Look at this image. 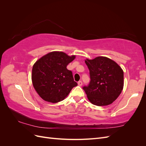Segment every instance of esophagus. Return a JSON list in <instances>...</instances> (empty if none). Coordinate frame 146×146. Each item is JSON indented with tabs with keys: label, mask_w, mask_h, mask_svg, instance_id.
Masks as SVG:
<instances>
[{
	"label": "esophagus",
	"mask_w": 146,
	"mask_h": 146,
	"mask_svg": "<svg viewBox=\"0 0 146 146\" xmlns=\"http://www.w3.org/2000/svg\"><path fill=\"white\" fill-rule=\"evenodd\" d=\"M78 86H81L83 85L82 82V81H78Z\"/></svg>",
	"instance_id": "1"
}]
</instances>
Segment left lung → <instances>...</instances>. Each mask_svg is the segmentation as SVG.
<instances>
[{
  "label": "left lung",
  "instance_id": "8db88e82",
  "mask_svg": "<svg viewBox=\"0 0 146 146\" xmlns=\"http://www.w3.org/2000/svg\"><path fill=\"white\" fill-rule=\"evenodd\" d=\"M90 70V82L83 87L88 99L97 106L112 104L120 95L123 86V72L115 61L98 56L85 60Z\"/></svg>",
  "mask_w": 146,
  "mask_h": 146
}]
</instances>
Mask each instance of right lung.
<instances>
[{
	"instance_id": "1",
	"label": "right lung",
	"mask_w": 146,
	"mask_h": 146,
	"mask_svg": "<svg viewBox=\"0 0 146 146\" xmlns=\"http://www.w3.org/2000/svg\"><path fill=\"white\" fill-rule=\"evenodd\" d=\"M75 57L62 52H52L34 64L32 75L33 85L43 100L52 103L58 102L77 86L72 71L66 68Z\"/></svg>"
}]
</instances>
